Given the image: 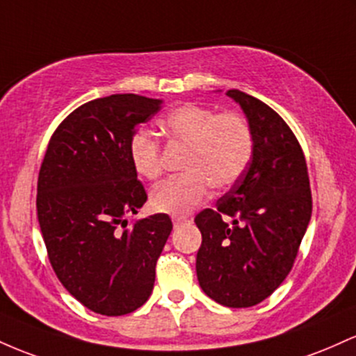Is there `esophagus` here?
I'll list each match as a JSON object with an SVG mask.
<instances>
[{
    "label": "esophagus",
    "instance_id": "obj_1",
    "mask_svg": "<svg viewBox=\"0 0 356 356\" xmlns=\"http://www.w3.org/2000/svg\"><path fill=\"white\" fill-rule=\"evenodd\" d=\"M171 220H173V223H175V227L181 225V223H185V222H188V220H186V218H185V217H173V218H171Z\"/></svg>",
    "mask_w": 356,
    "mask_h": 356
}]
</instances>
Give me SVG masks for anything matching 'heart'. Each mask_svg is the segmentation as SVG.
Segmentation results:
<instances>
[{
  "label": "heart",
  "instance_id": "obj_1",
  "mask_svg": "<svg viewBox=\"0 0 356 356\" xmlns=\"http://www.w3.org/2000/svg\"><path fill=\"white\" fill-rule=\"evenodd\" d=\"M171 143L185 145L181 175L168 178L151 191V205L163 213L181 215L209 197L210 186L234 185L249 165L254 136L242 114L218 113L200 104H183L159 121ZM131 165L147 179L161 175V151L154 138L138 131L127 143Z\"/></svg>",
  "mask_w": 356,
  "mask_h": 356
}]
</instances>
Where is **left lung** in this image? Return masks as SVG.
Here are the masks:
<instances>
[{"label":"left lung","instance_id":"obj_1","mask_svg":"<svg viewBox=\"0 0 356 356\" xmlns=\"http://www.w3.org/2000/svg\"><path fill=\"white\" fill-rule=\"evenodd\" d=\"M227 95L242 107L254 149L217 209L195 217L202 232L197 275L218 305L250 307L269 298L293 269L313 200L305 153L284 119L245 92Z\"/></svg>","mask_w":356,"mask_h":356}]
</instances>
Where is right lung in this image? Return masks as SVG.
<instances>
[{
    "label": "right lung",
    "instance_id": "1",
    "mask_svg": "<svg viewBox=\"0 0 356 356\" xmlns=\"http://www.w3.org/2000/svg\"><path fill=\"white\" fill-rule=\"evenodd\" d=\"M161 104L136 94L86 102L60 122L40 168L37 213L50 264L72 296L106 316L147 301L173 229L166 213L129 229L126 220L147 200L127 143Z\"/></svg>",
    "mask_w": 356,
    "mask_h": 356
}]
</instances>
